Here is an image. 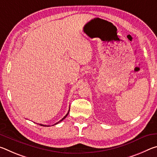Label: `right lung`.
Segmentation results:
<instances>
[{
	"mask_svg": "<svg viewBox=\"0 0 157 157\" xmlns=\"http://www.w3.org/2000/svg\"><path fill=\"white\" fill-rule=\"evenodd\" d=\"M68 113H69V110H68V112L67 113V114H66V115L64 116V117H63V118L62 119V120H61L60 121H59V122H58V123H55V124H58V123H59V122H61V121H62L63 120V119H65L66 118V116H68ZM40 125H41V126H47V125H44V124H40Z\"/></svg>",
	"mask_w": 157,
	"mask_h": 157,
	"instance_id": "right-lung-1",
	"label": "right lung"
}]
</instances>
